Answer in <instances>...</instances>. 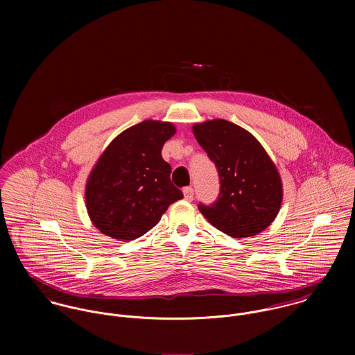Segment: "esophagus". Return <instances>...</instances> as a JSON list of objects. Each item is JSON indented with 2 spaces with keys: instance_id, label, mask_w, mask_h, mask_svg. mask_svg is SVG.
Masks as SVG:
<instances>
[{
  "instance_id": "esophagus-1",
  "label": "esophagus",
  "mask_w": 355,
  "mask_h": 355,
  "mask_svg": "<svg viewBox=\"0 0 355 355\" xmlns=\"http://www.w3.org/2000/svg\"><path fill=\"white\" fill-rule=\"evenodd\" d=\"M183 194H184V200L193 201V198H194V190H193L191 187H186V189L183 190Z\"/></svg>"
}]
</instances>
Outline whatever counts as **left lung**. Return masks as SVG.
I'll list each match as a JSON object with an SVG mask.
<instances>
[{"mask_svg": "<svg viewBox=\"0 0 355 355\" xmlns=\"http://www.w3.org/2000/svg\"><path fill=\"white\" fill-rule=\"evenodd\" d=\"M193 132L220 176V196L198 205L203 217L232 238L254 236L276 218L283 201L280 173L248 130L224 119L196 123Z\"/></svg>", "mask_w": 355, "mask_h": 355, "instance_id": "1", "label": "left lung"}]
</instances>
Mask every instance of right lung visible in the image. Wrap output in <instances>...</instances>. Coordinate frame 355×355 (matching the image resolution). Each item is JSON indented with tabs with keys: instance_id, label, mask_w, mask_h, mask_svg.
<instances>
[{
	"instance_id": "right-lung-1",
	"label": "right lung",
	"mask_w": 355,
	"mask_h": 355,
	"mask_svg": "<svg viewBox=\"0 0 355 355\" xmlns=\"http://www.w3.org/2000/svg\"><path fill=\"white\" fill-rule=\"evenodd\" d=\"M176 127L145 120L119 134L102 152L85 187L89 217L109 238L134 241L157 225L183 194L171 182L161 150Z\"/></svg>"
}]
</instances>
